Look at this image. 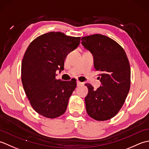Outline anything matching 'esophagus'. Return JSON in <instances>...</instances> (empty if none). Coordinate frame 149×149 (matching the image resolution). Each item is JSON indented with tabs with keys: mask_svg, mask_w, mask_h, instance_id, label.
<instances>
[{
	"mask_svg": "<svg viewBox=\"0 0 149 149\" xmlns=\"http://www.w3.org/2000/svg\"><path fill=\"white\" fill-rule=\"evenodd\" d=\"M83 83H81V82H79V81H77V86H81V85H83Z\"/></svg>",
	"mask_w": 149,
	"mask_h": 149,
	"instance_id": "34e87169",
	"label": "esophagus"
}]
</instances>
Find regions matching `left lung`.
Here are the masks:
<instances>
[{"mask_svg": "<svg viewBox=\"0 0 149 149\" xmlns=\"http://www.w3.org/2000/svg\"><path fill=\"white\" fill-rule=\"evenodd\" d=\"M81 41L92 54L101 83L97 90L85 84L88 88L85 97L87 113L98 121L111 119L121 109L130 89L131 68L127 55L118 43L102 34L84 36Z\"/></svg>", "mask_w": 149, "mask_h": 149, "instance_id": "1", "label": "left lung"}]
</instances>
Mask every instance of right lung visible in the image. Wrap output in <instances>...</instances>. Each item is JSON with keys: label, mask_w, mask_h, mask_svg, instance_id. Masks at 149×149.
<instances>
[{"label": "right lung", "mask_w": 149, "mask_h": 149, "mask_svg": "<svg viewBox=\"0 0 149 149\" xmlns=\"http://www.w3.org/2000/svg\"><path fill=\"white\" fill-rule=\"evenodd\" d=\"M80 40L50 32L37 37L27 49L22 63V82L31 106L40 115L55 118L65 113L76 80H57L56 72L64 69L66 57Z\"/></svg>", "instance_id": "add662e5"}]
</instances>
